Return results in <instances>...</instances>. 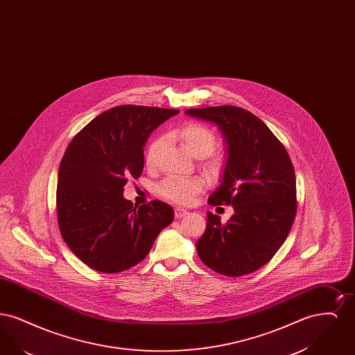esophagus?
Segmentation results:
<instances>
[{
  "instance_id": "obj_1",
  "label": "esophagus",
  "mask_w": 355,
  "mask_h": 355,
  "mask_svg": "<svg viewBox=\"0 0 355 355\" xmlns=\"http://www.w3.org/2000/svg\"><path fill=\"white\" fill-rule=\"evenodd\" d=\"M189 214V211L185 210V209H181V207H177L175 210H174V216H175V218L177 220H180V218H184Z\"/></svg>"
}]
</instances>
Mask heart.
<instances>
[{"label":"heart","instance_id":"b5f03b06","mask_svg":"<svg viewBox=\"0 0 355 355\" xmlns=\"http://www.w3.org/2000/svg\"><path fill=\"white\" fill-rule=\"evenodd\" d=\"M178 139L182 142L184 148L193 157L201 158V166L203 171L211 178L220 177L223 162L220 155L210 153L216 148V137L211 130L200 123H186L177 133ZM162 148V138H155L149 145L145 162L148 168H154L157 162V155ZM205 182L200 177H187V178H166L159 185V193L169 201L186 205L193 201V198L203 190Z\"/></svg>","mask_w":355,"mask_h":355}]
</instances>
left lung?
Returning <instances> with one entry per match:
<instances>
[{
  "instance_id": "1",
  "label": "left lung",
  "mask_w": 355,
  "mask_h": 355,
  "mask_svg": "<svg viewBox=\"0 0 355 355\" xmlns=\"http://www.w3.org/2000/svg\"><path fill=\"white\" fill-rule=\"evenodd\" d=\"M186 116L218 126L226 144L220 185L209 205H232L225 225L207 213L197 253L211 270L241 277L268 263L285 242L297 211L295 174L284 145L263 121L236 106L189 109Z\"/></svg>"
}]
</instances>
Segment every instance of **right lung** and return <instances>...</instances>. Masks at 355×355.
Masks as SVG:
<instances>
[{
    "instance_id": "right-lung-1",
    "label": "right lung",
    "mask_w": 355,
    "mask_h": 355,
    "mask_svg": "<svg viewBox=\"0 0 355 355\" xmlns=\"http://www.w3.org/2000/svg\"><path fill=\"white\" fill-rule=\"evenodd\" d=\"M178 110L122 105L92 119L69 144L58 169L57 220L69 249L101 272L128 270L174 220L168 203L137 209L123 198L128 178L144 170L153 130Z\"/></svg>"
}]
</instances>
